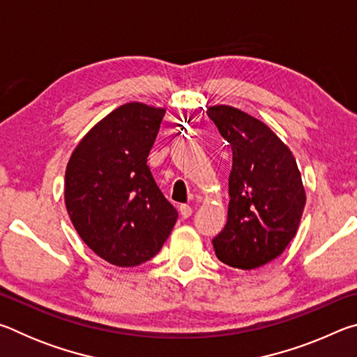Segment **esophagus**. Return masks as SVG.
<instances>
[{
  "instance_id": "esophagus-1",
  "label": "esophagus",
  "mask_w": 357,
  "mask_h": 357,
  "mask_svg": "<svg viewBox=\"0 0 357 357\" xmlns=\"http://www.w3.org/2000/svg\"><path fill=\"white\" fill-rule=\"evenodd\" d=\"M179 213H181V215L184 217V219H187V217L192 215V208L189 206V204H181Z\"/></svg>"
}]
</instances>
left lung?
<instances>
[{"mask_svg":"<svg viewBox=\"0 0 357 357\" xmlns=\"http://www.w3.org/2000/svg\"><path fill=\"white\" fill-rule=\"evenodd\" d=\"M233 151L228 220L213 239L217 258L255 269L283 253L296 236L305 190L291 151L261 121L229 105L208 108Z\"/></svg>","mask_w":357,"mask_h":357,"instance_id":"left-lung-1","label":"left lung"}]
</instances>
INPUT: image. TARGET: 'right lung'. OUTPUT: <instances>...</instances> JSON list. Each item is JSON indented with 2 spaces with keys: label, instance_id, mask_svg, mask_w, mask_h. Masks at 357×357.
I'll use <instances>...</instances> for the list:
<instances>
[{
  "label": "right lung",
  "instance_id": "add662e5",
  "mask_svg": "<svg viewBox=\"0 0 357 357\" xmlns=\"http://www.w3.org/2000/svg\"><path fill=\"white\" fill-rule=\"evenodd\" d=\"M164 108L130 102L83 137L64 178V202L78 236L121 268L153 258L170 236L178 211L146 165Z\"/></svg>",
  "mask_w": 357,
  "mask_h": 357
}]
</instances>
